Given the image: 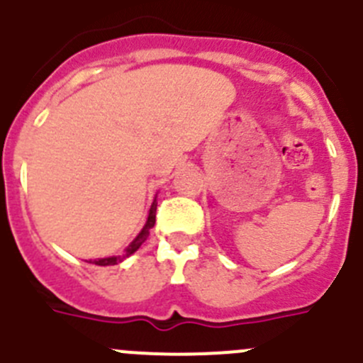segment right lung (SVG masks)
Segmentation results:
<instances>
[{"instance_id": "right-lung-1", "label": "right lung", "mask_w": 363, "mask_h": 363, "mask_svg": "<svg viewBox=\"0 0 363 363\" xmlns=\"http://www.w3.org/2000/svg\"><path fill=\"white\" fill-rule=\"evenodd\" d=\"M155 209H157V197H155L154 202H152L150 211H148L147 222H145L143 229H141V231L138 233V236H135V238L132 240L130 245H128L127 249H125V252L121 254V256H109V258L89 259V263H94V265H100V267H109V265H118V263L123 262L125 258L132 256V254H134L135 250H138L141 245H143V242L148 238V235H150V229L154 228V223H155Z\"/></svg>"}]
</instances>
